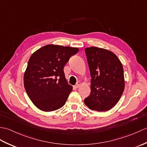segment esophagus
<instances>
[{"mask_svg":"<svg viewBox=\"0 0 147 147\" xmlns=\"http://www.w3.org/2000/svg\"><path fill=\"white\" fill-rule=\"evenodd\" d=\"M80 85H81V83L80 82H78L76 83V85L74 86V87H75L76 88H78L79 87H80Z\"/></svg>","mask_w":147,"mask_h":147,"instance_id":"esophagus-1","label":"esophagus"}]
</instances>
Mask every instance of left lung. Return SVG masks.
Instances as JSON below:
<instances>
[{"label": "left lung", "mask_w": 147, "mask_h": 147, "mask_svg": "<svg viewBox=\"0 0 147 147\" xmlns=\"http://www.w3.org/2000/svg\"><path fill=\"white\" fill-rule=\"evenodd\" d=\"M91 75V93L84 102L98 112L110 110L119 100L124 89L123 67L113 52L102 48L85 49Z\"/></svg>", "instance_id": "8db88e82"}]
</instances>
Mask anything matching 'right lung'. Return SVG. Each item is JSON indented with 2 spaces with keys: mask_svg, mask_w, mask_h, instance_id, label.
Here are the masks:
<instances>
[{
  "mask_svg": "<svg viewBox=\"0 0 147 147\" xmlns=\"http://www.w3.org/2000/svg\"><path fill=\"white\" fill-rule=\"evenodd\" d=\"M78 48L47 45L31 56L24 74L29 98L40 110L51 112L61 108L73 87L65 78L64 67Z\"/></svg>",
  "mask_w": 147,
  "mask_h": 147,
  "instance_id": "obj_1",
  "label": "right lung"
}]
</instances>
